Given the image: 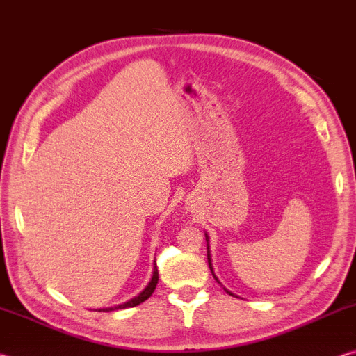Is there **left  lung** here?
Segmentation results:
<instances>
[{
  "label": "left lung",
  "mask_w": 356,
  "mask_h": 356,
  "mask_svg": "<svg viewBox=\"0 0 356 356\" xmlns=\"http://www.w3.org/2000/svg\"><path fill=\"white\" fill-rule=\"evenodd\" d=\"M205 239H207V256H208V266H210V270H211V273H213V276H214V280L216 281H218L219 284H220V281L218 280V276H216L214 275V270H213V264H211V252H210V238H208V234L205 233ZM224 290L227 291V293L228 295H232V296H234L233 293H232V291H228L225 287H224Z\"/></svg>",
  "instance_id": "1"
}]
</instances>
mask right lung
Segmentation results:
<instances>
[{
    "label": "right lung",
    "mask_w": 356,
    "mask_h": 356,
    "mask_svg": "<svg viewBox=\"0 0 356 356\" xmlns=\"http://www.w3.org/2000/svg\"><path fill=\"white\" fill-rule=\"evenodd\" d=\"M154 262H156V261H154ZM157 281H159V271H157V266L154 264V267H152V276H151V280H149L148 285H146V287L140 291V293H138V295L134 296V298L128 299L127 302L118 304V305H114V307H108V309H97L95 312H114V310H118V309L136 307V305L145 302L146 299H148V298L152 295V291H154L156 285H157Z\"/></svg>",
    "instance_id": "obj_1"
}]
</instances>
